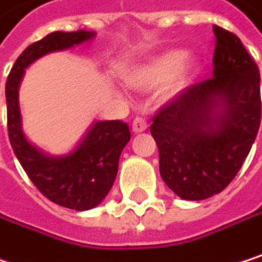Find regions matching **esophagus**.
Wrapping results in <instances>:
<instances>
[{
	"mask_svg": "<svg viewBox=\"0 0 262 262\" xmlns=\"http://www.w3.org/2000/svg\"><path fill=\"white\" fill-rule=\"evenodd\" d=\"M146 128H147L146 119L141 118V116H137V118L134 119V122H132V130H134L135 134H140V132H144Z\"/></svg>",
	"mask_w": 262,
	"mask_h": 262,
	"instance_id": "obj_1",
	"label": "esophagus"
}]
</instances>
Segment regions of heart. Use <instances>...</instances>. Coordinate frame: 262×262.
Instances as JSON below:
<instances>
[{
  "instance_id": "1",
  "label": "heart",
  "mask_w": 262,
  "mask_h": 262,
  "mask_svg": "<svg viewBox=\"0 0 262 262\" xmlns=\"http://www.w3.org/2000/svg\"><path fill=\"white\" fill-rule=\"evenodd\" d=\"M195 70V59L189 53L166 50L157 53L140 66L124 72V79L137 89L147 90L164 81L163 93L173 96L189 82Z\"/></svg>"
}]
</instances>
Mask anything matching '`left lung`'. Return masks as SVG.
<instances>
[{"label": "left lung", "instance_id": "8db88e82", "mask_svg": "<svg viewBox=\"0 0 262 262\" xmlns=\"http://www.w3.org/2000/svg\"><path fill=\"white\" fill-rule=\"evenodd\" d=\"M213 76L186 87L154 116L160 173L180 198L223 192L239 172L261 122L259 70L241 39L218 26Z\"/></svg>", "mask_w": 262, "mask_h": 262}]
</instances>
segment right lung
<instances>
[{
  "mask_svg": "<svg viewBox=\"0 0 262 262\" xmlns=\"http://www.w3.org/2000/svg\"><path fill=\"white\" fill-rule=\"evenodd\" d=\"M93 36L95 33L87 30L49 33L18 56L6 82L7 130L18 161L46 198L79 212L96 207L112 189L119 155L130 140L128 125L119 119L96 121L73 152L50 157L30 144L23 134L18 89L24 69L33 61L47 53L82 44Z\"/></svg>",
  "mask_w": 262,
  "mask_h": 262,
  "instance_id": "add662e5",
  "label": "right lung"
}]
</instances>
